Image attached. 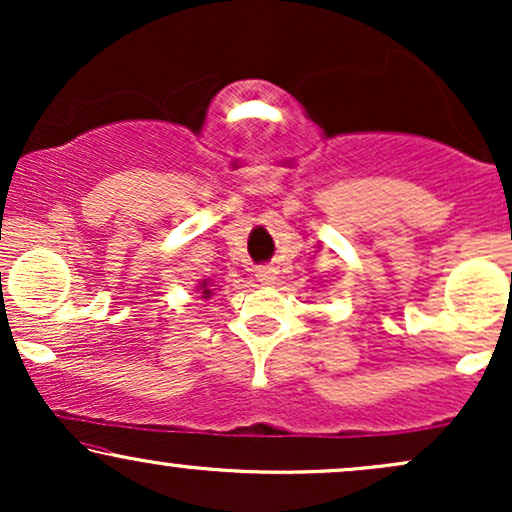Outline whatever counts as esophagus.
Here are the masks:
<instances>
[{
  "mask_svg": "<svg viewBox=\"0 0 512 512\" xmlns=\"http://www.w3.org/2000/svg\"><path fill=\"white\" fill-rule=\"evenodd\" d=\"M255 276H257V281H260V284H274V281H276V272L272 267H257Z\"/></svg>",
  "mask_w": 512,
  "mask_h": 512,
  "instance_id": "34e87169",
  "label": "esophagus"
}]
</instances>
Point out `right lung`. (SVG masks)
<instances>
[{"mask_svg": "<svg viewBox=\"0 0 512 512\" xmlns=\"http://www.w3.org/2000/svg\"><path fill=\"white\" fill-rule=\"evenodd\" d=\"M197 291L202 293V296H199V298H207V301H209L211 296H214V289H209V279H204L202 284H199V289H197Z\"/></svg>", "mask_w": 512, "mask_h": 512, "instance_id": "add662e5", "label": "right lung"}]
</instances>
